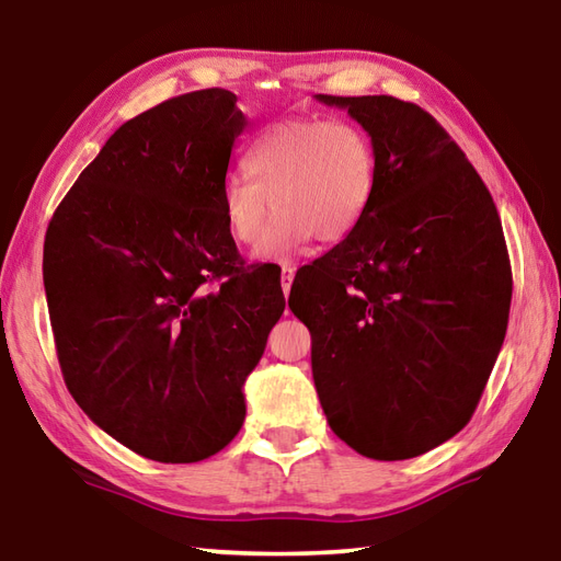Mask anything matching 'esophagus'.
Wrapping results in <instances>:
<instances>
[{
	"label": "esophagus",
	"instance_id": "obj_1",
	"mask_svg": "<svg viewBox=\"0 0 561 561\" xmlns=\"http://www.w3.org/2000/svg\"><path fill=\"white\" fill-rule=\"evenodd\" d=\"M294 274H296V267H291V265H284V267H282V291H284V296H287V294L291 291Z\"/></svg>",
	"mask_w": 561,
	"mask_h": 561
}]
</instances>
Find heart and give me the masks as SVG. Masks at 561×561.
Segmentation results:
<instances>
[{
	"label": "heart",
	"mask_w": 561,
	"mask_h": 561,
	"mask_svg": "<svg viewBox=\"0 0 561 561\" xmlns=\"http://www.w3.org/2000/svg\"><path fill=\"white\" fill-rule=\"evenodd\" d=\"M240 168L245 178L236 174L221 186V216L238 245L263 240L257 260H287L313 238L343 243L377 194L375 142L353 121L282 118L250 142ZM272 205L278 214L267 227Z\"/></svg>",
	"instance_id": "b5f03b06"
}]
</instances>
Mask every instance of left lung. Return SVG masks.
Returning a JSON list of instances; mask_svg holds the SVG:
<instances>
[{
    "mask_svg": "<svg viewBox=\"0 0 561 561\" xmlns=\"http://www.w3.org/2000/svg\"><path fill=\"white\" fill-rule=\"evenodd\" d=\"M316 99L369 134L377 194L357 233L306 274L291 311L311 331L333 433L365 457L411 459L462 431L484 393L511 311L506 240L486 184L421 106Z\"/></svg>",
    "mask_w": 561,
    "mask_h": 561,
    "instance_id": "obj_1",
    "label": "left lung"
}]
</instances>
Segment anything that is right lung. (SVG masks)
Listing matches in <instances>:
<instances>
[{"mask_svg":"<svg viewBox=\"0 0 561 561\" xmlns=\"http://www.w3.org/2000/svg\"><path fill=\"white\" fill-rule=\"evenodd\" d=\"M245 126L228 90L168 99L114 130L48 224L43 284L65 383L156 462H199L233 440L243 383L284 311L221 216Z\"/></svg>","mask_w":561,"mask_h":561,"instance_id":"obj_1","label":"right lung"}]
</instances>
